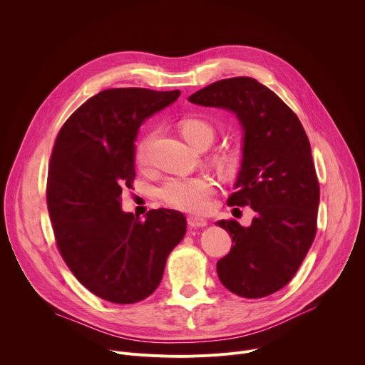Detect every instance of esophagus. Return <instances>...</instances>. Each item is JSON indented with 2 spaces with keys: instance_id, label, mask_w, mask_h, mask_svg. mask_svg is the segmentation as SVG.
<instances>
[{
  "instance_id": "esophagus-1",
  "label": "esophagus",
  "mask_w": 365,
  "mask_h": 365,
  "mask_svg": "<svg viewBox=\"0 0 365 365\" xmlns=\"http://www.w3.org/2000/svg\"><path fill=\"white\" fill-rule=\"evenodd\" d=\"M187 224H189V227H192V228H202V227H205V225L207 224V221L203 220V218H200V217L190 215V217H187Z\"/></svg>"
}]
</instances>
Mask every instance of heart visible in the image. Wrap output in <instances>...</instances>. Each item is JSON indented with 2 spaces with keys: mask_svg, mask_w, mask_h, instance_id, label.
<instances>
[{
  "mask_svg": "<svg viewBox=\"0 0 365 365\" xmlns=\"http://www.w3.org/2000/svg\"><path fill=\"white\" fill-rule=\"evenodd\" d=\"M179 131L183 138L196 145L205 143L210 145L217 134L215 125L205 118L187 117L179 121ZM150 134L138 140L134 150V158L138 165L145 163ZM217 165L225 173H234L241 165V154L238 150L227 148L217 154ZM215 190L214 183L206 178H172L160 187L162 199L178 210L187 212H203L210 206L211 196Z\"/></svg>",
  "mask_w": 365,
  "mask_h": 365,
  "instance_id": "heart-1",
  "label": "heart"
}]
</instances>
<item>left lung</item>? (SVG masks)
<instances>
[{
  "instance_id": "1",
  "label": "left lung",
  "mask_w": 365,
  "mask_h": 365,
  "mask_svg": "<svg viewBox=\"0 0 365 365\" xmlns=\"http://www.w3.org/2000/svg\"><path fill=\"white\" fill-rule=\"evenodd\" d=\"M189 101L232 111L244 130L242 162L230 206H251L250 227L235 220L215 225L234 245L217 263L232 293L258 299L284 287L317 235L319 182L309 138L297 115L267 86L238 76L207 85Z\"/></svg>"
}]
</instances>
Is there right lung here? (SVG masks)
<instances>
[{
    "label": "right lung",
    "instance_id": "obj_1",
    "mask_svg": "<svg viewBox=\"0 0 365 365\" xmlns=\"http://www.w3.org/2000/svg\"><path fill=\"white\" fill-rule=\"evenodd\" d=\"M179 95L106 89L82 103L56 137L46 187L55 240L73 276L103 300L130 304L148 297L185 237L179 211L151 210L141 221L121 210V193L133 189L135 178L140 125Z\"/></svg>",
    "mask_w": 365,
    "mask_h": 365
}]
</instances>
